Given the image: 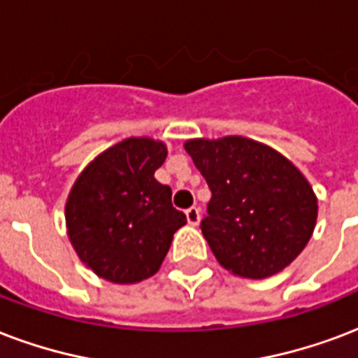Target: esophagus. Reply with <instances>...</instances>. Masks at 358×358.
Segmentation results:
<instances>
[{
    "mask_svg": "<svg viewBox=\"0 0 358 358\" xmlns=\"http://www.w3.org/2000/svg\"><path fill=\"white\" fill-rule=\"evenodd\" d=\"M185 217H187V222H189L191 225H197L199 220H201V210H199L197 206H191V208L185 210Z\"/></svg>",
    "mask_w": 358,
    "mask_h": 358,
    "instance_id": "obj_1",
    "label": "esophagus"
}]
</instances>
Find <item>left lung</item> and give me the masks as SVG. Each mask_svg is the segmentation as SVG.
<instances>
[{"instance_id":"1","label":"left lung","mask_w":358,"mask_h":358,"mask_svg":"<svg viewBox=\"0 0 358 358\" xmlns=\"http://www.w3.org/2000/svg\"><path fill=\"white\" fill-rule=\"evenodd\" d=\"M212 199L201 231L223 268L261 280L291 264L312 238L317 199L280 152L245 136L184 144Z\"/></svg>"}]
</instances>
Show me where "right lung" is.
<instances>
[{"label":"right lung","mask_w":358,"mask_h":358,"mask_svg":"<svg viewBox=\"0 0 358 358\" xmlns=\"http://www.w3.org/2000/svg\"><path fill=\"white\" fill-rule=\"evenodd\" d=\"M167 146L131 136L95 157L76 178L65 204L67 234L76 255L99 278L136 283L154 276L185 214L154 173Z\"/></svg>","instance_id":"right-lung-1"}]
</instances>
